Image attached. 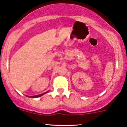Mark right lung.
I'll list each match as a JSON object with an SVG mask.
<instances>
[{
	"label": "right lung",
	"instance_id": "obj_1",
	"mask_svg": "<svg viewBox=\"0 0 127 127\" xmlns=\"http://www.w3.org/2000/svg\"><path fill=\"white\" fill-rule=\"evenodd\" d=\"M46 93H44V94H39V95H34V96H29L30 97H33V98H35V97H41V95H42L43 94H46Z\"/></svg>",
	"mask_w": 127,
	"mask_h": 127
}]
</instances>
